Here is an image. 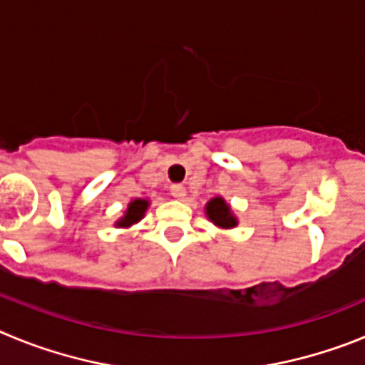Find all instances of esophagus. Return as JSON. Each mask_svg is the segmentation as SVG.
I'll return each instance as SVG.
<instances>
[{
    "label": "esophagus",
    "instance_id": "esophagus-1",
    "mask_svg": "<svg viewBox=\"0 0 365 365\" xmlns=\"http://www.w3.org/2000/svg\"><path fill=\"white\" fill-rule=\"evenodd\" d=\"M170 195L175 196V198H178V200H183V198H185V195H187V190H185V187L182 185V183H175V185H170Z\"/></svg>",
    "mask_w": 365,
    "mask_h": 365
}]
</instances>
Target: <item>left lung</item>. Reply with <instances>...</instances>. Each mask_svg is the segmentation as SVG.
<instances>
[{
    "label": "left lung",
    "instance_id": "obj_1",
    "mask_svg": "<svg viewBox=\"0 0 365 365\" xmlns=\"http://www.w3.org/2000/svg\"><path fill=\"white\" fill-rule=\"evenodd\" d=\"M207 216L218 225V227H235L236 218L231 215V209L222 198H212L207 203Z\"/></svg>",
    "mask_w": 365,
    "mask_h": 365
}]
</instances>
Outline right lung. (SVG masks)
I'll return each instance as SVG.
<instances>
[{
  "mask_svg": "<svg viewBox=\"0 0 365 365\" xmlns=\"http://www.w3.org/2000/svg\"><path fill=\"white\" fill-rule=\"evenodd\" d=\"M147 205H149V202H147V200L138 198V200H134V202H130L129 209H127V215L116 223L118 227H129V225H133V223L140 222L143 216V212L147 211Z\"/></svg>",
  "mask_w": 365,
  "mask_h": 365,
  "instance_id": "1",
  "label": "right lung"
}]
</instances>
